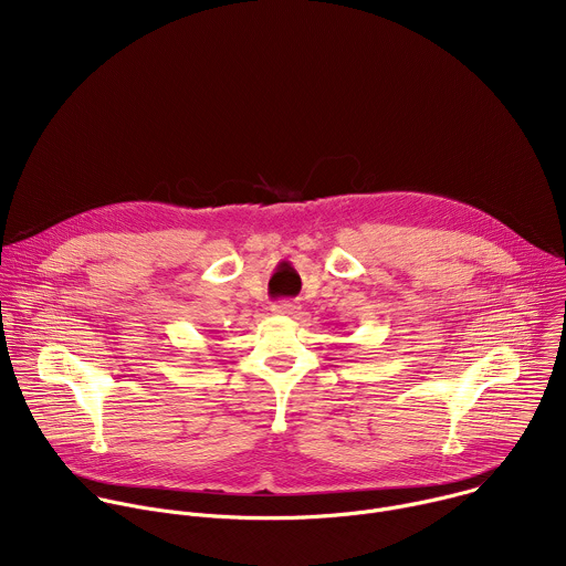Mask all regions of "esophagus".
Masks as SVG:
<instances>
[{
    "instance_id": "obj_1",
    "label": "esophagus",
    "mask_w": 566,
    "mask_h": 566,
    "mask_svg": "<svg viewBox=\"0 0 566 566\" xmlns=\"http://www.w3.org/2000/svg\"><path fill=\"white\" fill-rule=\"evenodd\" d=\"M300 308L302 306L297 302H275L271 306V311L277 313V315H295V313H300Z\"/></svg>"
}]
</instances>
